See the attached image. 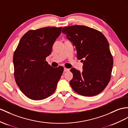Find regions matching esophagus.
Listing matches in <instances>:
<instances>
[{
  "label": "esophagus",
  "instance_id": "esophagus-1",
  "mask_svg": "<svg viewBox=\"0 0 128 128\" xmlns=\"http://www.w3.org/2000/svg\"><path fill=\"white\" fill-rule=\"evenodd\" d=\"M69 71V69H68V68H64V72H67V71Z\"/></svg>",
  "mask_w": 128,
  "mask_h": 128
}]
</instances>
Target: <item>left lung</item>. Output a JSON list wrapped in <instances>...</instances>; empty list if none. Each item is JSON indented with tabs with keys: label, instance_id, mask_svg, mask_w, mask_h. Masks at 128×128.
Returning a JSON list of instances; mask_svg holds the SVG:
<instances>
[{
	"label": "left lung",
	"instance_id": "left-lung-1",
	"mask_svg": "<svg viewBox=\"0 0 128 128\" xmlns=\"http://www.w3.org/2000/svg\"><path fill=\"white\" fill-rule=\"evenodd\" d=\"M62 32L74 46L83 71L71 68L72 89L80 95L94 96L102 92L109 83L113 66L109 44L102 33L83 25L64 27Z\"/></svg>",
	"mask_w": 128,
	"mask_h": 128
}]
</instances>
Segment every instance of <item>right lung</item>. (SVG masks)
<instances>
[{
	"instance_id": "1",
	"label": "right lung",
	"mask_w": 128,
	"mask_h": 128,
	"mask_svg": "<svg viewBox=\"0 0 128 128\" xmlns=\"http://www.w3.org/2000/svg\"><path fill=\"white\" fill-rule=\"evenodd\" d=\"M62 28L46 27L30 30L22 36L14 54L16 82L30 99L42 100L51 96L64 70L53 68L46 58L51 54Z\"/></svg>"
}]
</instances>
